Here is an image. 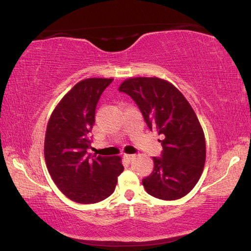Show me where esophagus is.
Segmentation results:
<instances>
[{"mask_svg": "<svg viewBox=\"0 0 251 251\" xmlns=\"http://www.w3.org/2000/svg\"><path fill=\"white\" fill-rule=\"evenodd\" d=\"M135 155L134 154H129V153H126L125 155H123V158H125L126 160H128V161H131V160L134 159Z\"/></svg>", "mask_w": 251, "mask_h": 251, "instance_id": "esophagus-1", "label": "esophagus"}]
</instances>
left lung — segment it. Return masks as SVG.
<instances>
[{"instance_id":"obj_1","label":"left lung","mask_w":251,"mask_h":251,"mask_svg":"<svg viewBox=\"0 0 251 251\" xmlns=\"http://www.w3.org/2000/svg\"><path fill=\"white\" fill-rule=\"evenodd\" d=\"M119 91L133 99L147 126L163 134L161 157H153L152 174L142 180L148 194L176 200L189 194L202 174L206 140L194 109L174 84L159 77H131Z\"/></svg>"}]
</instances>
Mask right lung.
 <instances>
[{
    "label": "right lung",
    "instance_id": "add662e5",
    "mask_svg": "<svg viewBox=\"0 0 251 251\" xmlns=\"http://www.w3.org/2000/svg\"><path fill=\"white\" fill-rule=\"evenodd\" d=\"M113 79L91 77L76 83L55 106L44 140V158L53 181L77 203H96L112 195L123 171L121 158L88 153L89 132L99 99Z\"/></svg>",
    "mask_w": 251,
    "mask_h": 251
}]
</instances>
